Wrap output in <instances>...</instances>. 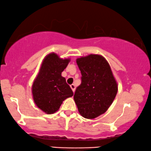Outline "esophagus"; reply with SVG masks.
Wrapping results in <instances>:
<instances>
[{"label":"esophagus","mask_w":151,"mask_h":151,"mask_svg":"<svg viewBox=\"0 0 151 151\" xmlns=\"http://www.w3.org/2000/svg\"><path fill=\"white\" fill-rule=\"evenodd\" d=\"M70 88H72V91H73V92H74V91H75V85L72 83V84L70 85Z\"/></svg>","instance_id":"obj_1"}]
</instances>
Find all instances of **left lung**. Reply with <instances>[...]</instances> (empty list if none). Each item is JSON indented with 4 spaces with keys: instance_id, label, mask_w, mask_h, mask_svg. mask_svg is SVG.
Returning a JSON list of instances; mask_svg holds the SVG:
<instances>
[{
    "instance_id": "obj_1",
    "label": "left lung",
    "mask_w": 151,
    "mask_h": 151,
    "mask_svg": "<svg viewBox=\"0 0 151 151\" xmlns=\"http://www.w3.org/2000/svg\"><path fill=\"white\" fill-rule=\"evenodd\" d=\"M77 63L82 77L74 100L79 114L93 119L109 108L117 94V82L109 64L101 55L81 57L77 59Z\"/></svg>"
}]
</instances>
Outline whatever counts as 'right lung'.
Wrapping results in <instances>:
<instances>
[{
  "instance_id": "right-lung-1",
  "label": "right lung",
  "mask_w": 151,
  "mask_h": 151,
  "mask_svg": "<svg viewBox=\"0 0 151 151\" xmlns=\"http://www.w3.org/2000/svg\"><path fill=\"white\" fill-rule=\"evenodd\" d=\"M70 61L51 53L43 60L39 73L32 86L33 100L47 114L57 111L65 99L73 95L71 88L61 73Z\"/></svg>"
}]
</instances>
